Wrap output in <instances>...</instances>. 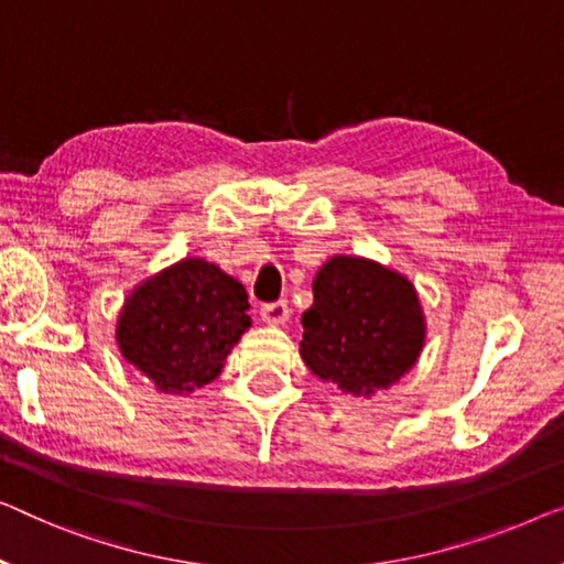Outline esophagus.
Here are the masks:
<instances>
[{"label": "esophagus", "mask_w": 564, "mask_h": 564, "mask_svg": "<svg viewBox=\"0 0 564 564\" xmlns=\"http://www.w3.org/2000/svg\"><path fill=\"white\" fill-rule=\"evenodd\" d=\"M260 314H263L268 324L281 326V324L289 322L291 311H289V304H285V301H275V304H265L263 308H260Z\"/></svg>", "instance_id": "obj_1"}]
</instances>
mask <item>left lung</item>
Segmentation results:
<instances>
[{
  "label": "left lung",
  "instance_id": "left-lung-1",
  "mask_svg": "<svg viewBox=\"0 0 564 564\" xmlns=\"http://www.w3.org/2000/svg\"><path fill=\"white\" fill-rule=\"evenodd\" d=\"M301 359L318 380L372 398L415 367L425 316L415 285L377 260L332 256L314 279L304 311Z\"/></svg>",
  "mask_w": 564,
  "mask_h": 564
}]
</instances>
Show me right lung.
<instances>
[{"instance_id": "right-lung-1", "label": "right lung", "mask_w": 564, "mask_h": 564, "mask_svg": "<svg viewBox=\"0 0 564 564\" xmlns=\"http://www.w3.org/2000/svg\"><path fill=\"white\" fill-rule=\"evenodd\" d=\"M246 285L202 258H182L123 301L116 344L159 392L189 394L223 372L250 329Z\"/></svg>"}]
</instances>
